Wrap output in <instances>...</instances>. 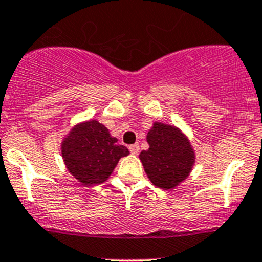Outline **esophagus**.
<instances>
[{
  "label": "esophagus",
  "instance_id": "obj_1",
  "mask_svg": "<svg viewBox=\"0 0 262 262\" xmlns=\"http://www.w3.org/2000/svg\"><path fill=\"white\" fill-rule=\"evenodd\" d=\"M129 150H130L132 154L137 155L138 153H139V144H133L129 146Z\"/></svg>",
  "mask_w": 262,
  "mask_h": 262
}]
</instances>
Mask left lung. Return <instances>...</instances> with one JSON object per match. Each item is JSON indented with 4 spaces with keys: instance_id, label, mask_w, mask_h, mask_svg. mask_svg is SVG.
I'll use <instances>...</instances> for the list:
<instances>
[{
    "instance_id": "left-lung-1",
    "label": "left lung",
    "mask_w": 262,
    "mask_h": 262,
    "mask_svg": "<svg viewBox=\"0 0 262 262\" xmlns=\"http://www.w3.org/2000/svg\"><path fill=\"white\" fill-rule=\"evenodd\" d=\"M148 150L139 154L149 180L158 188L171 190L190 174L195 163L194 149L179 128L154 122L146 136Z\"/></svg>"
}]
</instances>
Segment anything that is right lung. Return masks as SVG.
Masks as SVG:
<instances>
[{"label":"right lung","instance_id":"obj_1","mask_svg":"<svg viewBox=\"0 0 262 262\" xmlns=\"http://www.w3.org/2000/svg\"><path fill=\"white\" fill-rule=\"evenodd\" d=\"M61 150L68 171L85 186L104 183L120 158L129 154L96 119L74 125L62 140Z\"/></svg>","mask_w":262,"mask_h":262}]
</instances>
